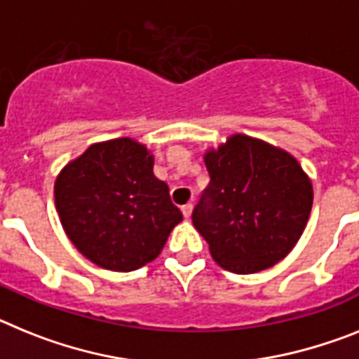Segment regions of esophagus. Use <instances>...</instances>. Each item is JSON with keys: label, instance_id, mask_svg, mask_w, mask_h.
I'll list each match as a JSON object with an SVG mask.
<instances>
[{"label": "esophagus", "instance_id": "obj_1", "mask_svg": "<svg viewBox=\"0 0 359 359\" xmlns=\"http://www.w3.org/2000/svg\"><path fill=\"white\" fill-rule=\"evenodd\" d=\"M180 210H182V215H184V218H189V217H191L193 204H184L182 208H180Z\"/></svg>", "mask_w": 359, "mask_h": 359}]
</instances>
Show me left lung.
<instances>
[{
    "mask_svg": "<svg viewBox=\"0 0 359 359\" xmlns=\"http://www.w3.org/2000/svg\"><path fill=\"white\" fill-rule=\"evenodd\" d=\"M210 184L191 220L218 266L258 273L287 257L313 208V186L294 157L248 135L205 155Z\"/></svg>",
    "mask_w": 359,
    "mask_h": 359,
    "instance_id": "8db88e82",
    "label": "left lung"
}]
</instances>
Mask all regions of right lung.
I'll return each mask as SVG.
<instances>
[{
  "instance_id": "right-lung-1",
  "label": "right lung",
  "mask_w": 359,
  "mask_h": 359,
  "mask_svg": "<svg viewBox=\"0 0 359 359\" xmlns=\"http://www.w3.org/2000/svg\"><path fill=\"white\" fill-rule=\"evenodd\" d=\"M55 208L72 244L110 271H135L158 257L182 213L154 157L132 139L99 142L55 180Z\"/></svg>"
}]
</instances>
